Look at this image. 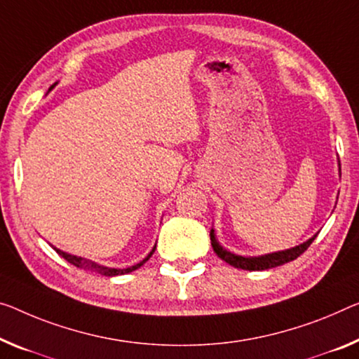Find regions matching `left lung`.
Segmentation results:
<instances>
[{"mask_svg":"<svg viewBox=\"0 0 359 359\" xmlns=\"http://www.w3.org/2000/svg\"><path fill=\"white\" fill-rule=\"evenodd\" d=\"M316 239V236H313L311 239H308L303 244L294 247L290 250H284V252H276V253H269V255H263V257H253V258H245V257H239L234 255V253L228 252L223 249L222 245L218 244V241L215 239V231H210V241H212V247L217 255L222 258L223 262L229 263L231 266L234 268H241V269H249V271H262V269H269V268H276L280 266V264L289 263L295 258H299L303 252H305L308 247L311 245V242Z\"/></svg>","mask_w":359,"mask_h":359,"instance_id":"8db88e82","label":"left lung"}]
</instances>
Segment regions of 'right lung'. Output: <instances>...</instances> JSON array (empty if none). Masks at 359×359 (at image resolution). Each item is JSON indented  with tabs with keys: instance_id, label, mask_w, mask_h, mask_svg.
<instances>
[{
	"instance_id": "obj_1",
	"label": "right lung",
	"mask_w": 359,
	"mask_h": 359,
	"mask_svg": "<svg viewBox=\"0 0 359 359\" xmlns=\"http://www.w3.org/2000/svg\"><path fill=\"white\" fill-rule=\"evenodd\" d=\"M53 86H54V85H53ZM53 86H51V88H53ZM51 88H49V90H51ZM154 250H156V249H152V252L149 253V255L144 258V260H142L141 263L135 264V266H130V268H125V269H115V268L101 266V264H97V263L91 262V260H86V258L75 257V255H69V253H65V252H62V250L56 249V252L59 253V255H60V257H64L65 260H67L69 263L74 264V266L80 268V269H85V271L99 273V274H102V276H118V274H126V273H131V271H135V269H137V268H140V266H142V264H144V263L149 260V258H151V255H152V253H154Z\"/></svg>"
}]
</instances>
